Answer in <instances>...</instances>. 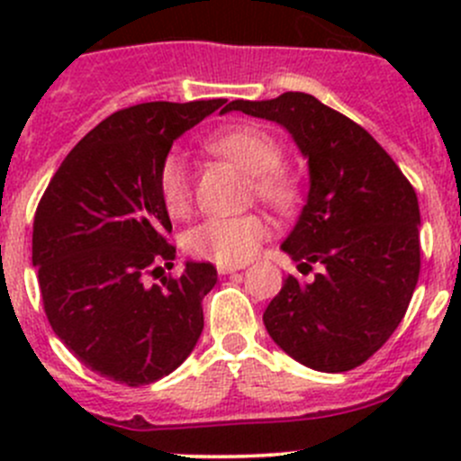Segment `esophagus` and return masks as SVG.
<instances>
[{"label": "esophagus", "instance_id": "esophagus-1", "mask_svg": "<svg viewBox=\"0 0 461 461\" xmlns=\"http://www.w3.org/2000/svg\"><path fill=\"white\" fill-rule=\"evenodd\" d=\"M218 274H234L239 269H243V265H227V263H216Z\"/></svg>", "mask_w": 461, "mask_h": 461}]
</instances>
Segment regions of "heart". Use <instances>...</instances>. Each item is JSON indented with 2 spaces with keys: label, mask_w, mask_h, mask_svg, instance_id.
<instances>
[{
  "label": "heart",
  "mask_w": 461,
  "mask_h": 461,
  "mask_svg": "<svg viewBox=\"0 0 461 461\" xmlns=\"http://www.w3.org/2000/svg\"><path fill=\"white\" fill-rule=\"evenodd\" d=\"M207 144L213 153L248 171L252 178V194H257L258 201L278 212H285L299 201V183L292 171L283 167L281 144L265 129L249 127V124L230 127L216 133ZM156 185L167 213L183 218L192 207V176H189L187 158L178 149L162 158ZM267 234V221L257 212L239 213V216H213L185 234V249L196 258L240 265L258 252Z\"/></svg>",
  "instance_id": "1"
}]
</instances>
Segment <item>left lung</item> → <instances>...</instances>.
<instances>
[{
    "label": "left lung",
    "mask_w": 461,
    "mask_h": 461,
    "mask_svg": "<svg viewBox=\"0 0 461 461\" xmlns=\"http://www.w3.org/2000/svg\"><path fill=\"white\" fill-rule=\"evenodd\" d=\"M283 124L310 165V194L281 245L310 283L287 276L263 314L269 337L321 373L357 368L406 314L420 278V203L385 149L314 95L234 100L222 109Z\"/></svg>",
    "instance_id": "left-lung-1"
}]
</instances>
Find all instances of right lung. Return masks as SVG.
<instances>
[{
	"mask_svg": "<svg viewBox=\"0 0 461 461\" xmlns=\"http://www.w3.org/2000/svg\"><path fill=\"white\" fill-rule=\"evenodd\" d=\"M225 100L144 102L102 120L50 178L32 221L46 319L93 373L118 384H153L174 373L203 332L212 263L180 276L167 243L171 221L156 174L171 144Z\"/></svg>",
	"mask_w": 461,
	"mask_h": 461,
	"instance_id": "right-lung-1",
	"label": "right lung"
}]
</instances>
